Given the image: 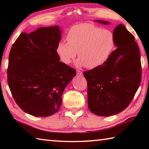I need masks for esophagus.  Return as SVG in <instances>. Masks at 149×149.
I'll list each match as a JSON object with an SVG mask.
<instances>
[{"label": "esophagus", "instance_id": "1", "mask_svg": "<svg viewBox=\"0 0 149 149\" xmlns=\"http://www.w3.org/2000/svg\"><path fill=\"white\" fill-rule=\"evenodd\" d=\"M76 72H77V74L78 75H82L83 73H82L81 71H80V70H77Z\"/></svg>", "mask_w": 149, "mask_h": 149}]
</instances>
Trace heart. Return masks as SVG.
<instances>
[{"label":"heart","instance_id":"heart-1","mask_svg":"<svg viewBox=\"0 0 149 149\" xmlns=\"http://www.w3.org/2000/svg\"><path fill=\"white\" fill-rule=\"evenodd\" d=\"M68 41H60L56 52L60 60L68 64L76 57L78 65L96 68L107 61L114 51L116 40L109 29H101L90 24L73 26L67 35Z\"/></svg>","mask_w":149,"mask_h":149}]
</instances>
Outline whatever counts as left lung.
<instances>
[{"instance_id":"1","label":"left lung","mask_w":149,"mask_h":149,"mask_svg":"<svg viewBox=\"0 0 149 149\" xmlns=\"http://www.w3.org/2000/svg\"><path fill=\"white\" fill-rule=\"evenodd\" d=\"M95 22L109 24L102 20ZM113 33L117 49L104 64L84 73L87 81L88 107L100 116L124 110L141 81L140 51L135 37L123 24L116 27Z\"/></svg>"}]
</instances>
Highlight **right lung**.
Returning a JSON list of instances; mask_svg holds the SVG:
<instances>
[{"label": "right lung", "mask_w": 149, "mask_h": 149, "mask_svg": "<svg viewBox=\"0 0 149 149\" xmlns=\"http://www.w3.org/2000/svg\"><path fill=\"white\" fill-rule=\"evenodd\" d=\"M58 26L22 33L12 45L7 70L8 84L16 104L27 114L45 117L58 112L62 95L75 70L60 62L56 48Z\"/></svg>", "instance_id": "add662e5"}]
</instances>
